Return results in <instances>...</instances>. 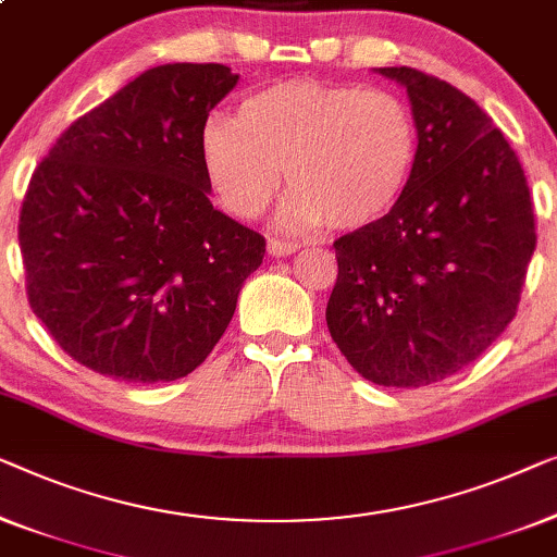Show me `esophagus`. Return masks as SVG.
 Listing matches in <instances>:
<instances>
[{"label":"esophagus","mask_w":557,"mask_h":557,"mask_svg":"<svg viewBox=\"0 0 557 557\" xmlns=\"http://www.w3.org/2000/svg\"><path fill=\"white\" fill-rule=\"evenodd\" d=\"M297 249H300V245H297V242H282V239H270L268 242V252L272 257H287V255L297 252Z\"/></svg>","instance_id":"obj_1"}]
</instances>
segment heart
Here are the masks:
<instances>
[{"label": "heart", "instance_id": "b5f03b06", "mask_svg": "<svg viewBox=\"0 0 557 557\" xmlns=\"http://www.w3.org/2000/svg\"><path fill=\"white\" fill-rule=\"evenodd\" d=\"M211 189L232 214L257 219L293 186L285 224L363 230L396 209L419 159L411 108L388 90L289 77L247 92L237 121L211 115L199 133Z\"/></svg>", "mask_w": 557, "mask_h": 557}]
</instances>
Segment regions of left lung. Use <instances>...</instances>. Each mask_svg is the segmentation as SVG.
<instances>
[{
  "label": "left lung",
  "mask_w": 557,
  "mask_h": 557,
  "mask_svg": "<svg viewBox=\"0 0 557 557\" xmlns=\"http://www.w3.org/2000/svg\"><path fill=\"white\" fill-rule=\"evenodd\" d=\"M406 90L417 171L381 222L335 239L325 320L363 379L419 388L495 343L517 312L535 214L507 138L472 98L413 67H375Z\"/></svg>",
  "instance_id": "8db88e82"
}]
</instances>
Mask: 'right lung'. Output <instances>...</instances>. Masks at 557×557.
<instances>
[{
    "label": "right lung",
    "mask_w": 557,
    "mask_h": 557,
    "mask_svg": "<svg viewBox=\"0 0 557 557\" xmlns=\"http://www.w3.org/2000/svg\"><path fill=\"white\" fill-rule=\"evenodd\" d=\"M237 81L216 62L146 70L35 169L20 214L27 297L90 371L184 379L262 264L264 237L211 207L199 156L203 121Z\"/></svg>",
    "instance_id": "1"
}]
</instances>
